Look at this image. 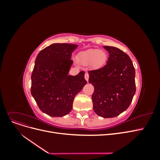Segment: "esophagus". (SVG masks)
I'll list each match as a JSON object with an SVG mask.
<instances>
[{
    "label": "esophagus",
    "mask_w": 160,
    "mask_h": 160,
    "mask_svg": "<svg viewBox=\"0 0 160 160\" xmlns=\"http://www.w3.org/2000/svg\"><path fill=\"white\" fill-rule=\"evenodd\" d=\"M85 80L88 82V81H89V74L88 73H85Z\"/></svg>",
    "instance_id": "esophagus-1"
}]
</instances>
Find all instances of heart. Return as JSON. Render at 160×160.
<instances>
[{
	"mask_svg": "<svg viewBox=\"0 0 160 160\" xmlns=\"http://www.w3.org/2000/svg\"><path fill=\"white\" fill-rule=\"evenodd\" d=\"M79 59L83 65H88L92 63L94 67H101L106 62L108 54L104 51L92 49L81 52Z\"/></svg>",
	"mask_w": 160,
	"mask_h": 160,
	"instance_id": "b5f03b06",
	"label": "heart"
}]
</instances>
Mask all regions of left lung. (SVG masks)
I'll return each instance as SVG.
<instances>
[{"label": "left lung", "mask_w": 160, "mask_h": 160, "mask_svg": "<svg viewBox=\"0 0 160 160\" xmlns=\"http://www.w3.org/2000/svg\"><path fill=\"white\" fill-rule=\"evenodd\" d=\"M109 52L107 64L89 71V83L94 86L93 110L103 118H115L126 110L135 93V71L129 57L119 49L103 46Z\"/></svg>", "instance_id": "obj_1"}]
</instances>
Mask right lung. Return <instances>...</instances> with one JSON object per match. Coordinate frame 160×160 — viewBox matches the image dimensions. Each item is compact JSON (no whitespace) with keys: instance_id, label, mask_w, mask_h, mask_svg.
<instances>
[{"instance_id":"add662e5","label":"right lung","mask_w":160,"mask_h":160,"mask_svg":"<svg viewBox=\"0 0 160 160\" xmlns=\"http://www.w3.org/2000/svg\"><path fill=\"white\" fill-rule=\"evenodd\" d=\"M79 45L53 43L37 55L31 75V94L38 108L51 117H62L72 109L75 95L87 84L85 72L69 75L72 53Z\"/></svg>"}]
</instances>
